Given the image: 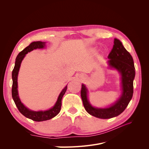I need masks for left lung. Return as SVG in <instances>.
I'll return each mask as SVG.
<instances>
[{"mask_svg":"<svg viewBox=\"0 0 149 149\" xmlns=\"http://www.w3.org/2000/svg\"><path fill=\"white\" fill-rule=\"evenodd\" d=\"M108 58L110 67L116 69L121 74L123 94L119 100L109 107L96 108L89 102L88 91L84 84H82L81 89V96L85 110L89 114L100 119H110L120 114L128 106L134 93L133 81L136 74L134 60L119 40L114 39L113 48L108 55Z\"/></svg>","mask_w":149,"mask_h":149,"instance_id":"8db88e82","label":"left lung"}]
</instances>
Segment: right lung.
Returning a JSON list of instances; mask_svg holds the SVG:
<instances>
[{
  "label": "right lung",
  "mask_w": 149,
  "mask_h": 149,
  "mask_svg": "<svg viewBox=\"0 0 149 149\" xmlns=\"http://www.w3.org/2000/svg\"><path fill=\"white\" fill-rule=\"evenodd\" d=\"M45 43L42 42H33L32 43H31L28 47H26L22 52H20L16 58L15 66L13 68V70L12 73V77L13 81L12 88V96L17 107L20 112V113L23 114L24 116H25L26 118L37 122L51 119L59 113L61 110L62 97L63 96L67 89V86H66L65 88L62 90V91L60 94L59 96H58V100L55 104V105L54 106L52 109L48 111L37 112L29 110L21 102L20 100L17 90V76L20 69L21 62L23 60L26 54L28 53V52L33 50L34 49L43 48L45 47Z\"/></svg>",
  "instance_id": "obj_1"
}]
</instances>
